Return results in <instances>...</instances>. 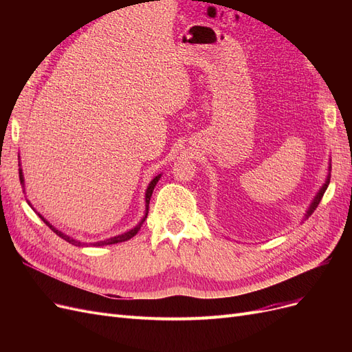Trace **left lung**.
Segmentation results:
<instances>
[{
  "label": "left lung",
  "mask_w": 352,
  "mask_h": 352,
  "mask_svg": "<svg viewBox=\"0 0 352 352\" xmlns=\"http://www.w3.org/2000/svg\"><path fill=\"white\" fill-rule=\"evenodd\" d=\"M329 182H330V175L327 176V180H326V184L323 185V188L318 190V194L316 195V198H314V201L311 202V206H310V208H308V211H307V214H305V217H308V216H311L313 214V211L317 208V206H318V202L322 201V197H323V194H324V190L327 189V185H329Z\"/></svg>",
  "instance_id": "left-lung-1"
}]
</instances>
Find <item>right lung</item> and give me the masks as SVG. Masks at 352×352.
Wrapping results in <instances>:
<instances>
[{
    "mask_svg": "<svg viewBox=\"0 0 352 352\" xmlns=\"http://www.w3.org/2000/svg\"><path fill=\"white\" fill-rule=\"evenodd\" d=\"M19 177H20V184H23V173H22V168L19 170ZM158 179H160V175L158 176H155L153 180H151V184H150V186H148V189H146V194H145V202H146V212H145V217L141 220V223L140 225H138L136 228H133V229H131L129 232H126V233H122V235H119V236H114V238H110V239H105V241H100V242H95V243H89V245H94V247H102V245H113V243H117V242H124V241H129L131 238H133L136 233H138V230L141 229V226H142V223L145 221V219H146V214H148V207H150V199H151V195H153V190H154V188H155V185H157V182H158ZM30 206V204H29ZM38 216L44 220V223L45 225L54 232V233H57V235L60 236V238H63L65 241H67L69 243H72V245H76V247H85V245L87 243H82L80 241H76V239H73V238H70V236H67V235H65V233L63 232H60V230H57L54 226H51L50 223L42 217L39 212H38ZM88 247V245H87Z\"/></svg>",
    "mask_w": 352,
    "mask_h": 352,
    "instance_id": "1",
    "label": "right lung"
}]
</instances>
